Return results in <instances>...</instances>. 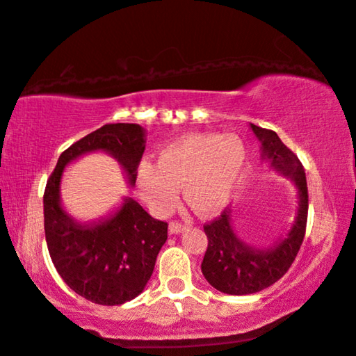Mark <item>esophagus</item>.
Returning <instances> with one entry per match:
<instances>
[{"instance_id":"obj_1","label":"esophagus","mask_w":356,"mask_h":356,"mask_svg":"<svg viewBox=\"0 0 356 356\" xmlns=\"http://www.w3.org/2000/svg\"><path fill=\"white\" fill-rule=\"evenodd\" d=\"M188 228V223H182V222H177V220H172L171 223H169V231H171V233H180V231H184V229H187Z\"/></svg>"}]
</instances>
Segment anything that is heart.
<instances>
[{"label":"heart","instance_id":"1","mask_svg":"<svg viewBox=\"0 0 356 356\" xmlns=\"http://www.w3.org/2000/svg\"><path fill=\"white\" fill-rule=\"evenodd\" d=\"M245 163L247 147L238 134H188L161 149L155 166L139 169L138 188L152 209L168 213L184 185L188 204L211 216L234 195Z\"/></svg>","mask_w":356,"mask_h":356}]
</instances>
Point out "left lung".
<instances>
[{
    "mask_svg": "<svg viewBox=\"0 0 356 356\" xmlns=\"http://www.w3.org/2000/svg\"><path fill=\"white\" fill-rule=\"evenodd\" d=\"M250 127L261 143L264 160L295 182L300 202L290 233L269 249L250 247L236 236L231 227V207L204 225L207 250L201 263L202 275L213 289L227 295H252L284 277L301 249L307 225V182L300 158L282 143L275 131L253 123Z\"/></svg>",
    "mask_w": 356,
    "mask_h": 356,
    "instance_id": "8db88e82",
    "label": "left lung"
}]
</instances>
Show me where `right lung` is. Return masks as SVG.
<instances>
[{"mask_svg":"<svg viewBox=\"0 0 356 356\" xmlns=\"http://www.w3.org/2000/svg\"><path fill=\"white\" fill-rule=\"evenodd\" d=\"M97 150L120 163L133 187L145 150L144 128L107 123L60 155L44 191V229L50 258L65 284L95 304L118 306L134 300L147 285L168 239V223L152 218L131 198H125L114 216L93 223H79L67 216L60 202L63 169Z\"/></svg>","mask_w":356,"mask_h":356,"instance_id":"right-lung-1","label":"right lung"}]
</instances>
